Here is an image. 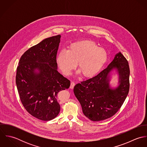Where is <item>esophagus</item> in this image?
Here are the masks:
<instances>
[{
	"mask_svg": "<svg viewBox=\"0 0 147 147\" xmlns=\"http://www.w3.org/2000/svg\"><path fill=\"white\" fill-rule=\"evenodd\" d=\"M75 85V83L74 82H71V85H70V87H69V88H70L71 89H73Z\"/></svg>",
	"mask_w": 147,
	"mask_h": 147,
	"instance_id": "34e87169",
	"label": "esophagus"
}]
</instances>
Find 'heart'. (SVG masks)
<instances>
[{"mask_svg":"<svg viewBox=\"0 0 147 147\" xmlns=\"http://www.w3.org/2000/svg\"><path fill=\"white\" fill-rule=\"evenodd\" d=\"M107 53L94 42L82 41L69 45L67 50H61L57 54L56 63L65 76H69L78 66L79 72L85 78L97 75L106 63Z\"/></svg>","mask_w":147,"mask_h":147,"instance_id":"obj_1","label":"heart"}]
</instances>
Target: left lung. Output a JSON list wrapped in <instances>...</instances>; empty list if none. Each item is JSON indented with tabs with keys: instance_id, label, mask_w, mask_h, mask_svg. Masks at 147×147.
Instances as JSON below:
<instances>
[{
	"instance_id": "1",
	"label": "left lung",
	"mask_w": 147,
	"mask_h": 147,
	"mask_svg": "<svg viewBox=\"0 0 147 147\" xmlns=\"http://www.w3.org/2000/svg\"><path fill=\"white\" fill-rule=\"evenodd\" d=\"M117 76L118 83L110 82ZM129 68L125 57L117 53L108 66L97 75L75 85L74 94L82 106L84 115L92 121L111 117L121 108L129 88Z\"/></svg>"
}]
</instances>
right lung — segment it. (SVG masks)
<instances>
[{
	"label": "right lung",
	"instance_id": "add662e5",
	"mask_svg": "<svg viewBox=\"0 0 147 147\" xmlns=\"http://www.w3.org/2000/svg\"><path fill=\"white\" fill-rule=\"evenodd\" d=\"M61 38L51 37L29 49L17 68L16 83L22 105L32 116L45 121L58 116L61 107L57 96L70 86L69 80L57 69Z\"/></svg>",
	"mask_w": 147,
	"mask_h": 147
}]
</instances>
